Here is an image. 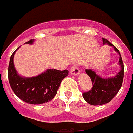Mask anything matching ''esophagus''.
<instances>
[{
	"label": "esophagus",
	"instance_id": "esophagus-1",
	"mask_svg": "<svg viewBox=\"0 0 133 133\" xmlns=\"http://www.w3.org/2000/svg\"><path fill=\"white\" fill-rule=\"evenodd\" d=\"M80 73V70L76 65H74L71 69V74L73 75H78Z\"/></svg>",
	"mask_w": 133,
	"mask_h": 133
}]
</instances>
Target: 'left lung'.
<instances>
[{
  "label": "left lung",
  "instance_id": "obj_1",
  "mask_svg": "<svg viewBox=\"0 0 133 133\" xmlns=\"http://www.w3.org/2000/svg\"><path fill=\"white\" fill-rule=\"evenodd\" d=\"M102 41L103 45L107 44L112 46L115 51L119 54V60L118 64L120 66V70L116 75L110 77H102L92 69L86 70V73L92 81L93 88L91 91L84 93L82 96L87 103L93 106H99L109 103L119 91L124 75V64L119 51L107 39L102 38Z\"/></svg>",
  "mask_w": 133,
  "mask_h": 133
}]
</instances>
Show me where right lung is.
Segmentation results:
<instances>
[{
	"label": "right lung",
	"mask_w": 133,
	"mask_h": 133,
	"mask_svg": "<svg viewBox=\"0 0 133 133\" xmlns=\"http://www.w3.org/2000/svg\"><path fill=\"white\" fill-rule=\"evenodd\" d=\"M35 40L25 44H33ZM17 49L11 55L8 68V79L14 93L21 100L30 104H42L51 100L56 95L62 80L68 75L67 70L46 69L34 77H23L18 73L14 64Z\"/></svg>",
	"instance_id": "add662e5"
}]
</instances>
